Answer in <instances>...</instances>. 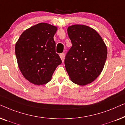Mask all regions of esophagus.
Wrapping results in <instances>:
<instances>
[{
    "label": "esophagus",
    "instance_id": "34e87169",
    "mask_svg": "<svg viewBox=\"0 0 125 125\" xmlns=\"http://www.w3.org/2000/svg\"><path fill=\"white\" fill-rule=\"evenodd\" d=\"M60 58H61V59L62 60V61H64V58H65V53H62L60 54Z\"/></svg>",
    "mask_w": 125,
    "mask_h": 125
}]
</instances>
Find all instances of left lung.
<instances>
[{
  "label": "left lung",
  "mask_w": 125,
  "mask_h": 125,
  "mask_svg": "<svg viewBox=\"0 0 125 125\" xmlns=\"http://www.w3.org/2000/svg\"><path fill=\"white\" fill-rule=\"evenodd\" d=\"M72 46L64 64L71 81L80 85L91 83L101 74L107 58V48L100 35L86 25L68 28Z\"/></svg>",
  "instance_id": "8db88e82"
}]
</instances>
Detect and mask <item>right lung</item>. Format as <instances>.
<instances>
[{"label": "right lung", "mask_w": 125, "mask_h": 125, "mask_svg": "<svg viewBox=\"0 0 125 125\" xmlns=\"http://www.w3.org/2000/svg\"><path fill=\"white\" fill-rule=\"evenodd\" d=\"M57 27L39 23L24 31L16 45L15 54L23 76L33 84L50 81L56 68L62 61L56 53L53 36Z\"/></svg>", "instance_id": "add662e5"}]
</instances>
